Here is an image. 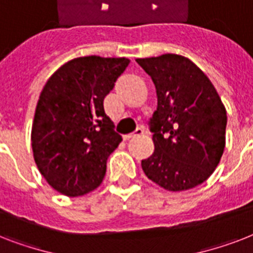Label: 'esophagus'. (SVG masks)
Returning <instances> with one entry per match:
<instances>
[{"instance_id": "1", "label": "esophagus", "mask_w": 253, "mask_h": 253, "mask_svg": "<svg viewBox=\"0 0 253 253\" xmlns=\"http://www.w3.org/2000/svg\"><path fill=\"white\" fill-rule=\"evenodd\" d=\"M143 132H144V130H143L142 127H138V128H136V130H135L132 134L125 135V136H123V139H125V140H130V139H134V138H136V136H140V135H143Z\"/></svg>"}]
</instances>
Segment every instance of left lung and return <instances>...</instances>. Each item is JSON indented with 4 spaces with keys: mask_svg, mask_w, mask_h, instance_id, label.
<instances>
[{
    "mask_svg": "<svg viewBox=\"0 0 253 253\" xmlns=\"http://www.w3.org/2000/svg\"><path fill=\"white\" fill-rule=\"evenodd\" d=\"M136 63L151 76L158 95L148 123L155 151L142 160L143 172L170 192L202 184L226 144L227 114L215 87L188 57L166 53Z\"/></svg>",
    "mask_w": 253,
    "mask_h": 253,
    "instance_id": "8db88e82",
    "label": "left lung"
}]
</instances>
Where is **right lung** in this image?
I'll use <instances>...</instances> for the list:
<instances>
[{
    "instance_id": "1",
    "label": "right lung",
    "mask_w": 253,
    "mask_h": 253,
    "mask_svg": "<svg viewBox=\"0 0 253 253\" xmlns=\"http://www.w3.org/2000/svg\"><path fill=\"white\" fill-rule=\"evenodd\" d=\"M128 63L125 57H77L43 87L31 146L39 172L61 194L84 196L102 182L107 158L122 142L103 99Z\"/></svg>"
}]
</instances>
